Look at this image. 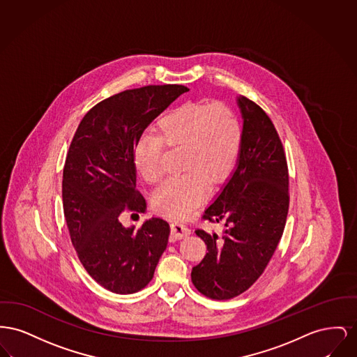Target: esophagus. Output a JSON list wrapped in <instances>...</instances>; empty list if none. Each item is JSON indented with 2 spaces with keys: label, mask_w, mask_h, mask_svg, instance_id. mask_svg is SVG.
<instances>
[{
  "label": "esophagus",
  "mask_w": 357,
  "mask_h": 357,
  "mask_svg": "<svg viewBox=\"0 0 357 357\" xmlns=\"http://www.w3.org/2000/svg\"><path fill=\"white\" fill-rule=\"evenodd\" d=\"M189 234H190V229L188 228L187 225H181L178 222H172L170 223V242L183 239Z\"/></svg>",
  "instance_id": "obj_1"
}]
</instances>
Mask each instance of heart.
I'll return each mask as SVG.
<instances>
[{"label":"heart","mask_w":357,"mask_h":357,"mask_svg":"<svg viewBox=\"0 0 357 357\" xmlns=\"http://www.w3.org/2000/svg\"><path fill=\"white\" fill-rule=\"evenodd\" d=\"M242 145V126L225 103L187 102L165 114L157 135L142 137L134 148V167L145 183L155 185L164 176V148L183 149L180 168L154 197V209L169 218H187L206 200L208 180L220 183L234 168Z\"/></svg>","instance_id":"heart-1"}]
</instances>
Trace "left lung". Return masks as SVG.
<instances>
[{"label":"left lung","instance_id":"1","mask_svg":"<svg viewBox=\"0 0 357 357\" xmlns=\"http://www.w3.org/2000/svg\"><path fill=\"white\" fill-rule=\"evenodd\" d=\"M243 116L238 167L202 216L223 232L196 229L206 257L195 266V287L211 300H231L261 277L281 241L289 211V169L278 132L252 100L239 96Z\"/></svg>","mask_w":357,"mask_h":357}]
</instances>
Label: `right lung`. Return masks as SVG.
<instances>
[{
  "mask_svg": "<svg viewBox=\"0 0 357 357\" xmlns=\"http://www.w3.org/2000/svg\"><path fill=\"white\" fill-rule=\"evenodd\" d=\"M181 84L145 86L113 95L83 116L63 169V208L71 242L86 271L115 294L151 281L167 248L169 225L151 218L139 228L119 222L144 212L132 155L142 132L178 96Z\"/></svg>",
  "mask_w": 357,
  "mask_h": 357,
  "instance_id": "obj_1",
  "label": "right lung"
}]
</instances>
